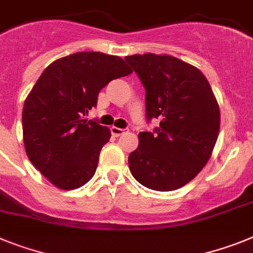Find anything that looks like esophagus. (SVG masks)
Listing matches in <instances>:
<instances>
[{"instance_id":"34e87169","label":"esophagus","mask_w":253,"mask_h":253,"mask_svg":"<svg viewBox=\"0 0 253 253\" xmlns=\"http://www.w3.org/2000/svg\"><path fill=\"white\" fill-rule=\"evenodd\" d=\"M126 129H120V128H116V126H111V133L114 137H120L123 133H125Z\"/></svg>"}]
</instances>
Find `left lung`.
<instances>
[{
  "instance_id": "obj_1",
  "label": "left lung",
  "mask_w": 253,
  "mask_h": 253,
  "mask_svg": "<svg viewBox=\"0 0 253 253\" xmlns=\"http://www.w3.org/2000/svg\"><path fill=\"white\" fill-rule=\"evenodd\" d=\"M146 88V114L160 120L155 133L141 131L129 155L131 175L153 191L182 188L212 155L220 130L216 97L202 71L170 55L125 57Z\"/></svg>"
}]
</instances>
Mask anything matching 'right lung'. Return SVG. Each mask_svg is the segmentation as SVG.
I'll list each match as a JSON object with an SVG mask.
<instances>
[{"label":"right lung","instance_id":"obj_1","mask_svg":"<svg viewBox=\"0 0 253 253\" xmlns=\"http://www.w3.org/2000/svg\"><path fill=\"white\" fill-rule=\"evenodd\" d=\"M133 70L119 56L77 52L49 64L23 107V141L36 169L55 187L77 189L94 175L107 126L87 122L100 90Z\"/></svg>","mask_w":253,"mask_h":253}]
</instances>
